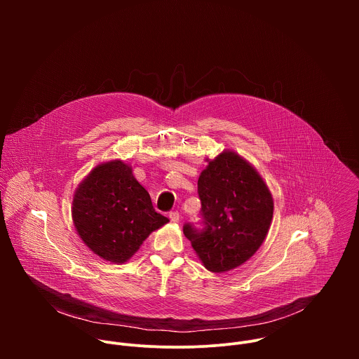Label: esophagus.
<instances>
[{
  "label": "esophagus",
  "mask_w": 359,
  "mask_h": 359,
  "mask_svg": "<svg viewBox=\"0 0 359 359\" xmlns=\"http://www.w3.org/2000/svg\"><path fill=\"white\" fill-rule=\"evenodd\" d=\"M169 217H170V220H172L173 223H179V220H180L179 212H170V213H169Z\"/></svg>",
  "instance_id": "obj_1"
}]
</instances>
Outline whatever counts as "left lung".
<instances>
[{
	"instance_id": "8db88e82",
	"label": "left lung",
	"mask_w": 359,
	"mask_h": 359,
	"mask_svg": "<svg viewBox=\"0 0 359 359\" xmlns=\"http://www.w3.org/2000/svg\"><path fill=\"white\" fill-rule=\"evenodd\" d=\"M208 162L197 182L206 229L183 227L198 260L212 273L231 271L266 240L274 213L273 194L248 161L226 149Z\"/></svg>"
}]
</instances>
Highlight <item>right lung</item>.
Wrapping results in <instances>:
<instances>
[{
    "instance_id": "1",
    "label": "right lung",
    "mask_w": 359,
    "mask_h": 359,
    "mask_svg": "<svg viewBox=\"0 0 359 359\" xmlns=\"http://www.w3.org/2000/svg\"><path fill=\"white\" fill-rule=\"evenodd\" d=\"M121 159L96 165L72 197V222L83 244L102 260L125 264L169 219L155 212L147 190Z\"/></svg>"
}]
</instances>
